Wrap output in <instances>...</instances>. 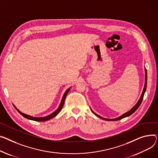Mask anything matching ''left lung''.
<instances>
[{
	"mask_svg": "<svg viewBox=\"0 0 158 158\" xmlns=\"http://www.w3.org/2000/svg\"><path fill=\"white\" fill-rule=\"evenodd\" d=\"M145 86H144V88H143V92H142V95H141L140 98L139 99V102H137V103H136V104L135 105V106L130 111H128V112H127V113H125V114H123V115H121V116H120V117H119V118H115V119H111L103 118L100 116V115H97V114L94 113L93 111H92V112H93L94 115H96L97 117L100 118V119H104V120H106V121H118V120H120V119H123V118H126V117H128V116H129V115H131L133 113H134L136 110H137V109H138V108L139 107V106H140V104H141V103H142V100H143V98L144 93H145V91H146V88H147V80H148V76H147V70H146V69L145 70Z\"/></svg>",
	"mask_w": 158,
	"mask_h": 158,
	"instance_id": "obj_1",
	"label": "left lung"
}]
</instances>
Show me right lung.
Wrapping results in <instances>:
<instances>
[{"label": "right lung", "instance_id": "obj_1", "mask_svg": "<svg viewBox=\"0 0 158 158\" xmlns=\"http://www.w3.org/2000/svg\"><path fill=\"white\" fill-rule=\"evenodd\" d=\"M70 88H69L66 91H65V93H64V97H63V98H62V100H61V103H60V106H59V107L58 108V109L56 110V111H55L53 113H52L51 114H50V115H48V116H46V117H44V118H35V117H32V116H30V115H27V114H24V113H22V112H20L15 106H14V107H15V109L18 110V112L21 114V115H22L23 117H25V118H27V119H30V120H33V121H48V120H49V119H52V118H54V117H55L56 115L61 111V110L62 109V108H63V106H64V102H65V98H66V96H67V94H68V93H69V91H70Z\"/></svg>", "mask_w": 158, "mask_h": 158}]
</instances>
